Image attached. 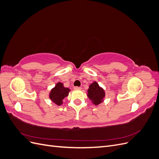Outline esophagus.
<instances>
[{"label":"esophagus","mask_w":159,"mask_h":159,"mask_svg":"<svg viewBox=\"0 0 159 159\" xmlns=\"http://www.w3.org/2000/svg\"><path fill=\"white\" fill-rule=\"evenodd\" d=\"M74 89H75V90H80V89H81V88L76 86V87H74Z\"/></svg>","instance_id":"esophagus-1"}]
</instances>
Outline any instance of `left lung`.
<instances>
[{"label":"left lung","mask_w":159,"mask_h":159,"mask_svg":"<svg viewBox=\"0 0 159 159\" xmlns=\"http://www.w3.org/2000/svg\"><path fill=\"white\" fill-rule=\"evenodd\" d=\"M88 91V98L92 101L93 104L97 105L103 102L105 95V91L102 88L99 87L97 82L91 84L89 85Z\"/></svg>","instance_id":"1"}]
</instances>
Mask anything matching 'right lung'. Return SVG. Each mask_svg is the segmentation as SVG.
Wrapping results in <instances>:
<instances>
[{"instance_id": "obj_1", "label": "right lung", "mask_w": 159, "mask_h": 159, "mask_svg": "<svg viewBox=\"0 0 159 159\" xmlns=\"http://www.w3.org/2000/svg\"><path fill=\"white\" fill-rule=\"evenodd\" d=\"M70 89L64 88L63 84L60 82L57 83L55 88L51 90L50 93V99L57 105L62 104V100L68 95Z\"/></svg>"}]
</instances>
